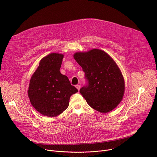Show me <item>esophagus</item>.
<instances>
[{"instance_id": "esophagus-1", "label": "esophagus", "mask_w": 157, "mask_h": 157, "mask_svg": "<svg viewBox=\"0 0 157 157\" xmlns=\"http://www.w3.org/2000/svg\"><path fill=\"white\" fill-rule=\"evenodd\" d=\"M76 87L78 89V91H79V89H80V88H81V86H80L79 85H76Z\"/></svg>"}]
</instances>
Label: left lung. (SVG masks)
<instances>
[{"label":"left lung","instance_id":"obj_1","mask_svg":"<svg viewBox=\"0 0 157 157\" xmlns=\"http://www.w3.org/2000/svg\"><path fill=\"white\" fill-rule=\"evenodd\" d=\"M73 57L82 67L88 86L80 89L87 103L101 113L115 109L125 92L124 77L115 61L99 49L76 52Z\"/></svg>","mask_w":157,"mask_h":157}]
</instances>
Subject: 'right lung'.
<instances>
[{
	"instance_id": "obj_1",
	"label": "right lung",
	"mask_w": 157,
	"mask_h": 157,
	"mask_svg": "<svg viewBox=\"0 0 157 157\" xmlns=\"http://www.w3.org/2000/svg\"><path fill=\"white\" fill-rule=\"evenodd\" d=\"M64 55L52 53L43 58L30 80L28 96L33 107L48 117L61 114L68 108L71 95L78 90L60 73Z\"/></svg>"
}]
</instances>
